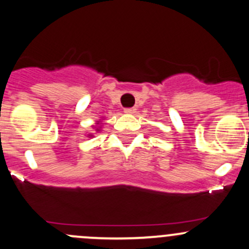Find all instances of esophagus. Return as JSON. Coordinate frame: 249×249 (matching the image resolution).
Returning a JSON list of instances; mask_svg holds the SVG:
<instances>
[{
  "instance_id": "34e87169",
  "label": "esophagus",
  "mask_w": 249,
  "mask_h": 249,
  "mask_svg": "<svg viewBox=\"0 0 249 249\" xmlns=\"http://www.w3.org/2000/svg\"><path fill=\"white\" fill-rule=\"evenodd\" d=\"M124 112H125V113H127V114H132V113H135V112H136V108H135V107H130V108H125Z\"/></svg>"
}]
</instances>
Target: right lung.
<instances>
[{"label": "right lung", "mask_w": 249, "mask_h": 249, "mask_svg": "<svg viewBox=\"0 0 249 249\" xmlns=\"http://www.w3.org/2000/svg\"><path fill=\"white\" fill-rule=\"evenodd\" d=\"M96 124H99V123H96ZM96 130V131H100V127H98V129H95ZM88 136H89V137H93V135H88Z\"/></svg>", "instance_id": "obj_1"}]
</instances>
